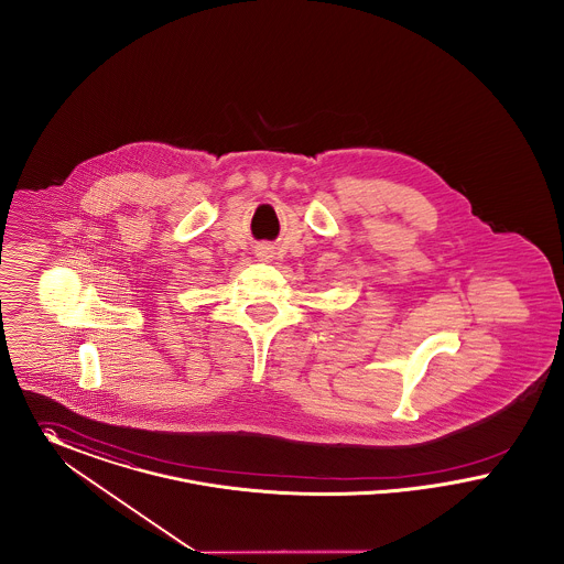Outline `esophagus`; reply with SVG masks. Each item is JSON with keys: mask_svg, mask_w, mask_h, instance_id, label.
<instances>
[{"mask_svg": "<svg viewBox=\"0 0 564 564\" xmlns=\"http://www.w3.org/2000/svg\"><path fill=\"white\" fill-rule=\"evenodd\" d=\"M257 257H259V259H263V261H268V259L273 257V248H269V246H261V248L257 250Z\"/></svg>", "mask_w": 564, "mask_h": 564, "instance_id": "1", "label": "esophagus"}]
</instances>
